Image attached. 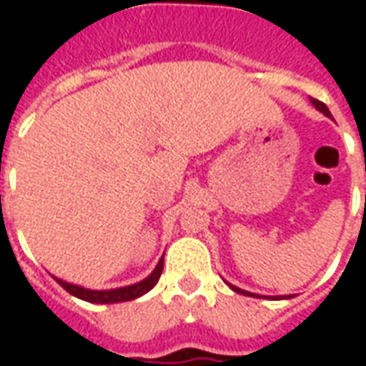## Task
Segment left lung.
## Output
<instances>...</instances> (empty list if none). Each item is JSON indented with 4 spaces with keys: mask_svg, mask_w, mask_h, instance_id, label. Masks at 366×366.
<instances>
[{
    "mask_svg": "<svg viewBox=\"0 0 366 366\" xmlns=\"http://www.w3.org/2000/svg\"><path fill=\"white\" fill-rule=\"evenodd\" d=\"M312 104H314L315 107H317V109H320V112L325 113V115H327V117H330V115H331L330 109H327V105L323 104V102H320V99H314V97H312ZM229 286H231V284H229ZM231 288H233V290H235V292H239V294H247V296H253V294H249V292L241 290V288H235V286H231Z\"/></svg>",
    "mask_w": 366,
    "mask_h": 366,
    "instance_id": "1",
    "label": "left lung"
}]
</instances>
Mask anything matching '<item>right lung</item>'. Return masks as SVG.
I'll return each instance as SVG.
<instances>
[{"instance_id": "obj_1", "label": "right lung", "mask_w": 366, "mask_h": 366, "mask_svg": "<svg viewBox=\"0 0 366 366\" xmlns=\"http://www.w3.org/2000/svg\"><path fill=\"white\" fill-rule=\"evenodd\" d=\"M162 264L164 261L160 259L157 269L152 270L151 274L147 276L144 280L137 284H131V286H123V288H115V290H88V288H82V286H76V284L64 282L56 278V282L64 288L66 292H70L72 296L80 300H86V302H92V304H115V302H129V300H135L139 296H143L147 292L151 290L154 284L159 282L160 274H162Z\"/></svg>"}]
</instances>
